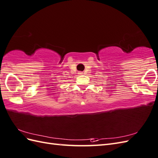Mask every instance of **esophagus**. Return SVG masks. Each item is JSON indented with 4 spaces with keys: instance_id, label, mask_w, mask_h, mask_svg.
I'll use <instances>...</instances> for the list:
<instances>
[{
    "instance_id": "1",
    "label": "esophagus",
    "mask_w": 158,
    "mask_h": 158,
    "mask_svg": "<svg viewBox=\"0 0 158 158\" xmlns=\"http://www.w3.org/2000/svg\"><path fill=\"white\" fill-rule=\"evenodd\" d=\"M78 74H83V73H82V72H79Z\"/></svg>"
}]
</instances>
